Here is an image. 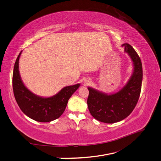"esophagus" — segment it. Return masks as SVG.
Segmentation results:
<instances>
[{
    "label": "esophagus",
    "mask_w": 161,
    "mask_h": 161,
    "mask_svg": "<svg viewBox=\"0 0 161 161\" xmlns=\"http://www.w3.org/2000/svg\"><path fill=\"white\" fill-rule=\"evenodd\" d=\"M91 80H86L85 81V85H91Z\"/></svg>",
    "instance_id": "34e87169"
}]
</instances>
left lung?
<instances>
[{
  "mask_svg": "<svg viewBox=\"0 0 161 161\" xmlns=\"http://www.w3.org/2000/svg\"><path fill=\"white\" fill-rule=\"evenodd\" d=\"M125 52L128 53L134 64L130 79L119 91L108 95L88 87L87 105L95 119L107 124L118 122L132 112L138 103L142 81V65L135 50L128 43H124Z\"/></svg>",
  "mask_w": 161,
  "mask_h": 161,
  "instance_id": "obj_1",
  "label": "left lung"
}]
</instances>
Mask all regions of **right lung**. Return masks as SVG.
<instances>
[{
    "instance_id": "add662e5",
    "label": "right lung",
    "mask_w": 161,
    "mask_h": 161,
    "mask_svg": "<svg viewBox=\"0 0 161 161\" xmlns=\"http://www.w3.org/2000/svg\"><path fill=\"white\" fill-rule=\"evenodd\" d=\"M21 52L14 63L13 74L14 96L21 110L32 119L40 122H50L64 113L68 101L79 88L80 84L65 86L58 93L47 98L33 94L21 80L19 71V60Z\"/></svg>"
}]
</instances>
